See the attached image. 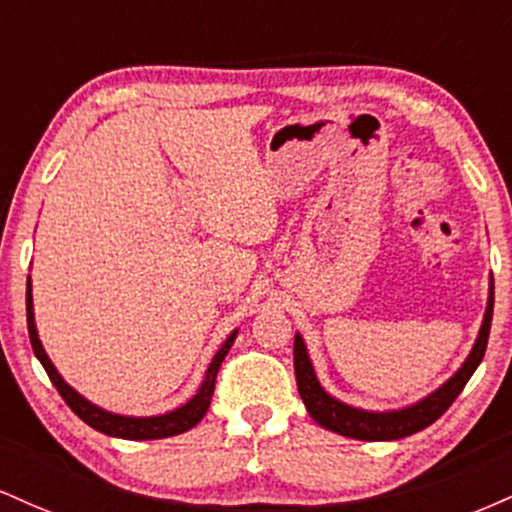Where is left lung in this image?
Returning <instances> with one entry per match:
<instances>
[{"label":"left lung","instance_id":"1","mask_svg":"<svg viewBox=\"0 0 512 512\" xmlns=\"http://www.w3.org/2000/svg\"><path fill=\"white\" fill-rule=\"evenodd\" d=\"M491 317H493V276L489 279V301H486V313L481 320L479 337L474 342L469 356L464 358V363L457 368V373L452 378L445 380L438 390H433L431 395H426L419 402L409 404V407L392 409V411H368L351 407V404L342 402V399L332 397L325 387L317 380L313 361H310L308 349L301 334L296 332L293 339V368H296V385L298 395H301L305 409L313 419L327 431L339 433V436L356 438V440H399L407 438L411 433L424 431L426 426H431L433 421H438L440 416L448 411V407L455 402L457 395L462 392V387L467 385V380L472 378V373L484 358L486 344H489V332H491Z\"/></svg>","mask_w":512,"mask_h":512}]
</instances>
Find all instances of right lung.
<instances>
[{"mask_svg":"<svg viewBox=\"0 0 512 512\" xmlns=\"http://www.w3.org/2000/svg\"><path fill=\"white\" fill-rule=\"evenodd\" d=\"M33 286H31V276H28L26 284V320H28V337H31V346L33 354L43 363L45 373L52 380V385L57 387L64 402L69 404V409L79 416L84 424H88L96 431L105 433V436L113 438H125V440H158V438H168V436H178V433L190 431L192 426H197L199 421L204 419L207 414L209 404H211V395H214V385H216V373H219L221 361L226 358L228 349H231L233 342H236L238 330H233L228 334L226 342L221 344V349L216 351L214 358H211L207 373H204L202 385H199L197 395L185 402L182 407L166 411V414H156V416H125V414H113V411L101 409L98 404L88 402L84 395L74 390L72 385L64 383V378L57 373V368L52 366L50 356L45 354L43 342L38 339V327H35V313H33Z\"/></svg>","mask_w":512,"mask_h":512,"instance_id":"1","label":"right lung"}]
</instances>
